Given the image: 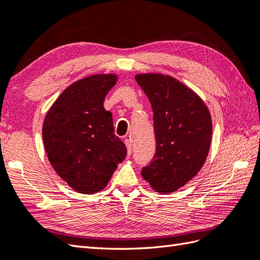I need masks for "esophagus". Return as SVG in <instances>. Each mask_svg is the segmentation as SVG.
Returning a JSON list of instances; mask_svg holds the SVG:
<instances>
[{
	"label": "esophagus",
	"instance_id": "obj_1",
	"mask_svg": "<svg viewBox=\"0 0 260 260\" xmlns=\"http://www.w3.org/2000/svg\"><path fill=\"white\" fill-rule=\"evenodd\" d=\"M125 145L127 147V154H128V155H131L132 152H133V147H132L131 140H125Z\"/></svg>",
	"mask_w": 260,
	"mask_h": 260
}]
</instances>
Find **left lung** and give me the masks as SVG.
Returning a JSON list of instances; mask_svg holds the SVG:
<instances>
[{
	"instance_id": "left-lung-1",
	"label": "left lung",
	"mask_w": 260,
	"mask_h": 260,
	"mask_svg": "<svg viewBox=\"0 0 260 260\" xmlns=\"http://www.w3.org/2000/svg\"><path fill=\"white\" fill-rule=\"evenodd\" d=\"M137 84L152 105L156 152L142 169L156 192L179 190L198 174L208 156L212 120L207 105L189 87L162 74H139Z\"/></svg>"
}]
</instances>
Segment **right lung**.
I'll list each match as a JSON object with an SVG mask.
<instances>
[{
    "mask_svg": "<svg viewBox=\"0 0 260 260\" xmlns=\"http://www.w3.org/2000/svg\"><path fill=\"white\" fill-rule=\"evenodd\" d=\"M117 75L88 76L68 86L46 114L42 137L57 174L79 193L102 191L127 150L114 134L112 113L104 99Z\"/></svg>",
    "mask_w": 260,
    "mask_h": 260,
    "instance_id": "right-lung-1",
    "label": "right lung"
}]
</instances>
